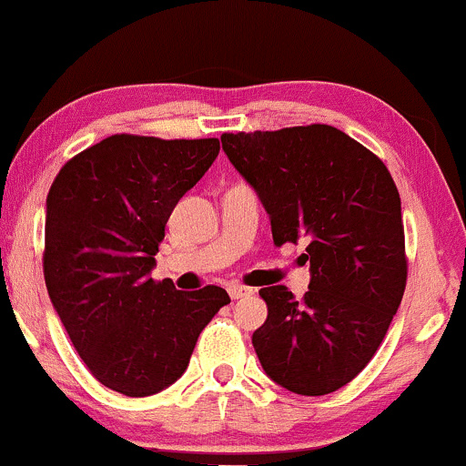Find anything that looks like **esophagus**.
Segmentation results:
<instances>
[{"instance_id": "1", "label": "esophagus", "mask_w": 466, "mask_h": 466, "mask_svg": "<svg viewBox=\"0 0 466 466\" xmlns=\"http://www.w3.org/2000/svg\"><path fill=\"white\" fill-rule=\"evenodd\" d=\"M228 291H229V299H232V300L248 299V296L254 294V289L252 288H245V285H229Z\"/></svg>"}]
</instances>
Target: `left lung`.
Here are the masks:
<instances>
[{
	"label": "left lung",
	"instance_id": "1",
	"mask_svg": "<svg viewBox=\"0 0 466 466\" xmlns=\"http://www.w3.org/2000/svg\"><path fill=\"white\" fill-rule=\"evenodd\" d=\"M223 152L258 194L276 245L308 241L309 289L258 291L268 320L252 334L276 385L325 396L365 370L407 285L400 194L374 152L314 124L223 135Z\"/></svg>",
	"mask_w": 466,
	"mask_h": 466
}]
</instances>
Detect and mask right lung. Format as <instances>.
Here are the masks:
<instances>
[{"label":"right lung","mask_w":466,"mask_h":466,"mask_svg":"<svg viewBox=\"0 0 466 466\" xmlns=\"http://www.w3.org/2000/svg\"><path fill=\"white\" fill-rule=\"evenodd\" d=\"M218 150V139L112 135L53 181L46 288L76 354L112 391L143 398L177 382L203 327L229 303L217 285L178 291L150 276L172 209Z\"/></svg>","instance_id":"right-lung-1"}]
</instances>
